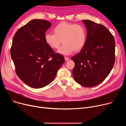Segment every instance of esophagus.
Listing matches in <instances>:
<instances>
[{
  "mask_svg": "<svg viewBox=\"0 0 126 126\" xmlns=\"http://www.w3.org/2000/svg\"><path fill=\"white\" fill-rule=\"evenodd\" d=\"M64 58H65V61H68L69 60V58L68 57H64Z\"/></svg>",
  "mask_w": 126,
  "mask_h": 126,
  "instance_id": "34e87169",
  "label": "esophagus"
}]
</instances>
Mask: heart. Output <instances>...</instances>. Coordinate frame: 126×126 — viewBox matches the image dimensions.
Returning a JSON list of instances; mask_svg holds the SVG:
<instances>
[{
  "label": "heart",
  "instance_id": "obj_1",
  "mask_svg": "<svg viewBox=\"0 0 126 126\" xmlns=\"http://www.w3.org/2000/svg\"><path fill=\"white\" fill-rule=\"evenodd\" d=\"M54 34L47 33L45 40L49 47L57 49L62 43L63 45L58 52L65 55L73 52H78L83 49L86 42V32L80 24L61 22L53 29Z\"/></svg>",
  "mask_w": 126,
  "mask_h": 126
}]
</instances>
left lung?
Instances as JSON below:
<instances>
[{"label":"left lung","mask_w":126,"mask_h":126,"mask_svg":"<svg viewBox=\"0 0 126 126\" xmlns=\"http://www.w3.org/2000/svg\"><path fill=\"white\" fill-rule=\"evenodd\" d=\"M82 22L86 27V42L81 51L71 59L75 80L86 87L102 82L110 74L115 62V43L113 36L102 24L89 20Z\"/></svg>","instance_id":"left-lung-1"}]
</instances>
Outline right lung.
I'll return each instance as SVG.
<instances>
[{
	"mask_svg": "<svg viewBox=\"0 0 126 126\" xmlns=\"http://www.w3.org/2000/svg\"><path fill=\"white\" fill-rule=\"evenodd\" d=\"M51 24L44 20H32L18 29L13 39L11 55L16 73L32 88L50 84L65 62L64 57L45 42V32Z\"/></svg>",
	"mask_w": 126,
	"mask_h": 126,
	"instance_id": "right-lung-1",
	"label": "right lung"
}]
</instances>
